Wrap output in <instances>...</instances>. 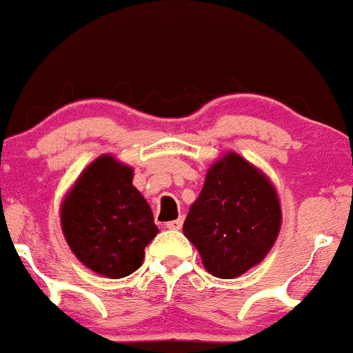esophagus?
<instances>
[{
  "label": "esophagus",
  "mask_w": 353,
  "mask_h": 353,
  "mask_svg": "<svg viewBox=\"0 0 353 353\" xmlns=\"http://www.w3.org/2000/svg\"><path fill=\"white\" fill-rule=\"evenodd\" d=\"M181 226H183V218H177V220H172L169 221V223H165V228L169 230H179Z\"/></svg>",
  "instance_id": "1"
}]
</instances>
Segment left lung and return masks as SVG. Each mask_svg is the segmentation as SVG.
Returning a JSON list of instances; mask_svg holds the SVG:
<instances>
[{
	"label": "left lung",
	"mask_w": 353,
	"mask_h": 353,
	"mask_svg": "<svg viewBox=\"0 0 353 353\" xmlns=\"http://www.w3.org/2000/svg\"><path fill=\"white\" fill-rule=\"evenodd\" d=\"M281 220L279 198L269 177L228 152L208 169L183 232L198 248L208 272L233 279L269 254Z\"/></svg>",
	"instance_id": "left-lung-1"
}]
</instances>
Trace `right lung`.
<instances>
[{"label": "right lung", "mask_w": 353, "mask_h": 353, "mask_svg": "<svg viewBox=\"0 0 353 353\" xmlns=\"http://www.w3.org/2000/svg\"><path fill=\"white\" fill-rule=\"evenodd\" d=\"M132 167L101 155L83 170L61 206L65 242L96 274L120 279L135 272L159 233L154 214L132 184Z\"/></svg>", "instance_id": "obj_1"}]
</instances>
